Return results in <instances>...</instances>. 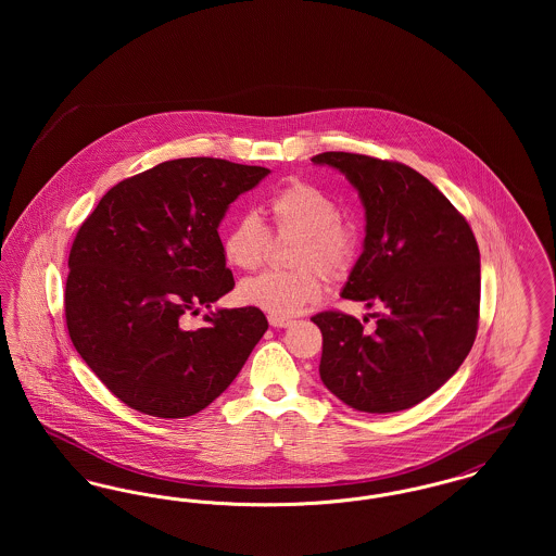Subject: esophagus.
<instances>
[{
  "instance_id": "esophagus-1",
  "label": "esophagus",
  "mask_w": 556,
  "mask_h": 556,
  "mask_svg": "<svg viewBox=\"0 0 556 556\" xmlns=\"http://www.w3.org/2000/svg\"><path fill=\"white\" fill-rule=\"evenodd\" d=\"M268 323H270L273 327H277V329H283V327H290L293 320H291V318L273 317V315H270V317H268Z\"/></svg>"
}]
</instances>
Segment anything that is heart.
I'll list each match as a JSON object with an SVG mask.
<instances>
[{"mask_svg": "<svg viewBox=\"0 0 556 556\" xmlns=\"http://www.w3.org/2000/svg\"><path fill=\"white\" fill-rule=\"evenodd\" d=\"M268 212L279 238H300L288 273H263L239 286V300L273 317H295L323 295V277L340 279L356 258V238L342 225L338 202L311 184H291L277 191ZM270 236L256 214H241L223 233V254L229 265L254 270L268 256Z\"/></svg>", "mask_w": 556, "mask_h": 556, "instance_id": "obj_1", "label": "heart"}]
</instances>
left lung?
I'll use <instances>...</instances> for the list:
<instances>
[{
  "label": "left lung",
  "instance_id": "obj_1",
  "mask_svg": "<svg viewBox=\"0 0 556 556\" xmlns=\"http://www.w3.org/2000/svg\"><path fill=\"white\" fill-rule=\"evenodd\" d=\"M313 162L344 173L367 216L363 254L342 298L386 308L370 315L372 333L338 311L313 317L323 333L320 379L363 413L410 408L448 381L476 342V236L448 198L406 164L348 152Z\"/></svg>",
  "mask_w": 556,
  "mask_h": 556
}]
</instances>
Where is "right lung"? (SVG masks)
I'll list each match as a JSON object with an SVG mask.
<instances>
[{"instance_id":"add662e5","label":"right lung","mask_w":556,"mask_h":556,"mask_svg":"<svg viewBox=\"0 0 556 556\" xmlns=\"http://www.w3.org/2000/svg\"><path fill=\"white\" fill-rule=\"evenodd\" d=\"M270 170L220 159L162 162L112 187L77 231L64 291L80 358L139 413L184 419L220 396L261 342V308L187 315L233 290L218 225Z\"/></svg>"}]
</instances>
